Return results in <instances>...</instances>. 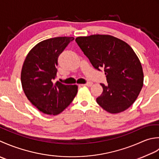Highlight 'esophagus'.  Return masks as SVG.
<instances>
[{"label":"esophagus","instance_id":"esophagus-1","mask_svg":"<svg viewBox=\"0 0 159 159\" xmlns=\"http://www.w3.org/2000/svg\"><path fill=\"white\" fill-rule=\"evenodd\" d=\"M83 86H89V87H90L92 85H93V83L92 82H88V83H86L84 84H82Z\"/></svg>","mask_w":159,"mask_h":159}]
</instances>
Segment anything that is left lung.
I'll return each mask as SVG.
<instances>
[{"instance_id":"obj_1","label":"left lung","mask_w":159,"mask_h":159,"mask_svg":"<svg viewBox=\"0 0 159 159\" xmlns=\"http://www.w3.org/2000/svg\"><path fill=\"white\" fill-rule=\"evenodd\" d=\"M94 68L104 69L108 84L97 103L106 111L119 113L130 107L143 85L140 60L129 44L110 35H91L75 39Z\"/></svg>"}]
</instances>
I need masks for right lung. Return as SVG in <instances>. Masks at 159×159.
<instances>
[{
  "label": "right lung",
  "instance_id": "right-lung-1",
  "mask_svg": "<svg viewBox=\"0 0 159 159\" xmlns=\"http://www.w3.org/2000/svg\"><path fill=\"white\" fill-rule=\"evenodd\" d=\"M73 37H56L40 42L26 57L21 71V83L26 97L40 112L57 115L73 102L77 85L55 83L57 59Z\"/></svg>",
  "mask_w": 159,
  "mask_h": 159
}]
</instances>
